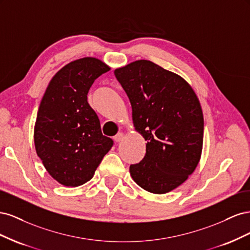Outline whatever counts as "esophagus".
Returning <instances> with one entry per match:
<instances>
[{"instance_id": "esophagus-1", "label": "esophagus", "mask_w": 250, "mask_h": 250, "mask_svg": "<svg viewBox=\"0 0 250 250\" xmlns=\"http://www.w3.org/2000/svg\"><path fill=\"white\" fill-rule=\"evenodd\" d=\"M113 140H115V142H117V143L121 142V141L123 140V133L122 132H119L117 135H115V137H113Z\"/></svg>"}]
</instances>
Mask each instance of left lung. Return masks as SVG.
I'll use <instances>...</instances> for the list:
<instances>
[{"label": "left lung", "instance_id": "left-lung-1", "mask_svg": "<svg viewBox=\"0 0 250 250\" xmlns=\"http://www.w3.org/2000/svg\"><path fill=\"white\" fill-rule=\"evenodd\" d=\"M132 107V120L146 144V154L130 165L132 179L144 190L165 194L180 186L199 163L203 115L190 84L149 60L115 70Z\"/></svg>", "mask_w": 250, "mask_h": 250}]
</instances>
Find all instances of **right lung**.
Instances as JSON below:
<instances>
[{
    "label": "right lung",
    "mask_w": 250,
    "mask_h": 250,
    "mask_svg": "<svg viewBox=\"0 0 250 250\" xmlns=\"http://www.w3.org/2000/svg\"><path fill=\"white\" fill-rule=\"evenodd\" d=\"M109 70L94 57L75 60L55 74L42 99L34 127L36 153L50 175L65 187L92 179L113 145L87 102L94 81Z\"/></svg>",
    "instance_id": "right-lung-1"
}]
</instances>
